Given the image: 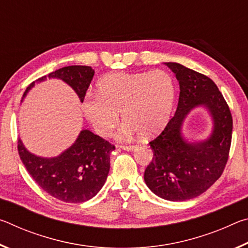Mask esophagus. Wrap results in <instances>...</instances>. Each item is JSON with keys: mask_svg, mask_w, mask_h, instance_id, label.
Segmentation results:
<instances>
[{"mask_svg": "<svg viewBox=\"0 0 248 248\" xmlns=\"http://www.w3.org/2000/svg\"><path fill=\"white\" fill-rule=\"evenodd\" d=\"M120 148L124 151H133L134 150L133 145H121Z\"/></svg>", "mask_w": 248, "mask_h": 248, "instance_id": "esophagus-1", "label": "esophagus"}]
</instances>
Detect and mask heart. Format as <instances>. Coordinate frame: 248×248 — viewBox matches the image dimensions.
<instances>
[{
  "instance_id": "heart-1",
  "label": "heart",
  "mask_w": 248,
  "mask_h": 248,
  "mask_svg": "<svg viewBox=\"0 0 248 248\" xmlns=\"http://www.w3.org/2000/svg\"><path fill=\"white\" fill-rule=\"evenodd\" d=\"M175 96V81L166 71L114 73L100 79L97 93L84 98L83 111L99 136L110 134L121 111L124 124L118 133L120 140L137 132L148 138L166 125Z\"/></svg>"
}]
</instances>
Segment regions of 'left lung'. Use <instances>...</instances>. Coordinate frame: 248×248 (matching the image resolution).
I'll use <instances>...</instances> for the list:
<instances>
[{"label": "left lung", "mask_w": 248, "mask_h": 248, "mask_svg": "<svg viewBox=\"0 0 248 248\" xmlns=\"http://www.w3.org/2000/svg\"><path fill=\"white\" fill-rule=\"evenodd\" d=\"M179 82L178 106L162 133L150 142L153 158L144 171L150 190L170 201H184L202 194L220 178L229 158L233 120L217 86L205 75L176 62L165 63ZM204 107L213 119L207 140L190 142L181 128L187 114Z\"/></svg>", "instance_id": "left-lung-1"}]
</instances>
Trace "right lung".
<instances>
[{
	"label": "right lung",
	"mask_w": 248,
	"mask_h": 248,
	"mask_svg": "<svg viewBox=\"0 0 248 248\" xmlns=\"http://www.w3.org/2000/svg\"><path fill=\"white\" fill-rule=\"evenodd\" d=\"M94 73L91 66H64L32 82L23 98L36 82H44L48 78L65 82L83 103ZM17 149L28 173L46 192L64 202L78 203L93 198L102 189L110 169V154L115 145L84 129L74 143L58 156H37L25 148L20 139Z\"/></svg>",
	"instance_id": "obj_1"
}]
</instances>
